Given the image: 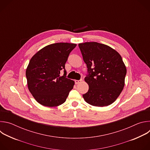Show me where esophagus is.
Here are the masks:
<instances>
[{
  "instance_id": "obj_1",
  "label": "esophagus",
  "mask_w": 150,
  "mask_h": 150,
  "mask_svg": "<svg viewBox=\"0 0 150 150\" xmlns=\"http://www.w3.org/2000/svg\"><path fill=\"white\" fill-rule=\"evenodd\" d=\"M82 81V79H79V80H75V83L76 84H78V83H81Z\"/></svg>"
}]
</instances>
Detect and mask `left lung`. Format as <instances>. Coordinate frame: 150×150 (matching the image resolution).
<instances>
[{
  "label": "left lung",
  "instance_id": "obj_1",
  "mask_svg": "<svg viewBox=\"0 0 150 150\" xmlns=\"http://www.w3.org/2000/svg\"><path fill=\"white\" fill-rule=\"evenodd\" d=\"M78 46L87 67L85 81L89 86L83 98L98 107L108 106L119 96L125 85L126 68L119 53L97 42L80 43Z\"/></svg>",
  "mask_w": 150,
  "mask_h": 150
}]
</instances>
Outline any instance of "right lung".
I'll use <instances>...</instances> for the list:
<instances>
[{
    "label": "right lung",
    "instance_id": "add662e5",
    "mask_svg": "<svg viewBox=\"0 0 150 150\" xmlns=\"http://www.w3.org/2000/svg\"><path fill=\"white\" fill-rule=\"evenodd\" d=\"M76 44L57 42L48 45L31 59L26 70L28 90L40 104L58 106L65 103L75 82L67 78L65 63ZM64 70V74H59Z\"/></svg>",
    "mask_w": 150,
    "mask_h": 150
}]
</instances>
